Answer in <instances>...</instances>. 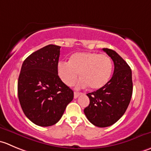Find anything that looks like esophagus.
Segmentation results:
<instances>
[{
	"label": "esophagus",
	"mask_w": 151,
	"mask_h": 151,
	"mask_svg": "<svg viewBox=\"0 0 151 151\" xmlns=\"http://www.w3.org/2000/svg\"><path fill=\"white\" fill-rule=\"evenodd\" d=\"M82 93H80V92H77V91H75L74 93V99H77V97H78L79 96V95H80Z\"/></svg>",
	"instance_id": "34e87169"
}]
</instances>
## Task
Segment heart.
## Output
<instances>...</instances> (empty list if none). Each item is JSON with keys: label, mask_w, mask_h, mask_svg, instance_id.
Returning <instances> with one entry per match:
<instances>
[{"label": "heart", "mask_w": 151, "mask_h": 151, "mask_svg": "<svg viewBox=\"0 0 151 151\" xmlns=\"http://www.w3.org/2000/svg\"><path fill=\"white\" fill-rule=\"evenodd\" d=\"M113 69L111 58L105 54L96 52H78L71 55L68 61H60L58 74L63 83L68 86L74 84L78 78L81 80L77 86H89L92 90L103 87L110 80Z\"/></svg>", "instance_id": "obj_1"}]
</instances>
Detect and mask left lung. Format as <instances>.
<instances>
[{
    "mask_svg": "<svg viewBox=\"0 0 151 151\" xmlns=\"http://www.w3.org/2000/svg\"><path fill=\"white\" fill-rule=\"evenodd\" d=\"M102 49L114 62V74L103 87L87 93L90 103L84 109L89 122L99 128L111 126L123 116L133 92L132 72L129 65L115 51Z\"/></svg>",
    "mask_w": 151,
    "mask_h": 151,
    "instance_id": "8db88e82",
    "label": "left lung"
}]
</instances>
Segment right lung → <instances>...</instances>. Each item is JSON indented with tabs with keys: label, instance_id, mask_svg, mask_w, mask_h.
<instances>
[{
	"label": "right lung",
	"instance_id": "1",
	"mask_svg": "<svg viewBox=\"0 0 151 151\" xmlns=\"http://www.w3.org/2000/svg\"><path fill=\"white\" fill-rule=\"evenodd\" d=\"M60 46L48 45L23 63L17 83L20 106L35 125L52 126L60 119L74 92L58 74Z\"/></svg>",
	"mask_w": 151,
	"mask_h": 151
}]
</instances>
